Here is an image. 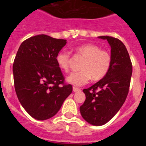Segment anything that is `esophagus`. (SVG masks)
I'll list each match as a JSON object with an SVG mask.
<instances>
[{
  "mask_svg": "<svg viewBox=\"0 0 146 146\" xmlns=\"http://www.w3.org/2000/svg\"><path fill=\"white\" fill-rule=\"evenodd\" d=\"M80 91V88H79L73 87V91H74V92H78V91Z\"/></svg>",
  "mask_w": 146,
  "mask_h": 146,
  "instance_id": "esophagus-1",
  "label": "esophagus"
}]
</instances>
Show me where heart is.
<instances>
[{
  "mask_svg": "<svg viewBox=\"0 0 146 146\" xmlns=\"http://www.w3.org/2000/svg\"><path fill=\"white\" fill-rule=\"evenodd\" d=\"M77 55L84 58L80 65V72L72 73L66 78L70 84L80 86L86 84L92 78L93 80H100L108 74L112 63L111 55L102 50L98 45L86 43L74 48ZM71 55L65 50H61L56 55V62L61 70L67 72L71 65Z\"/></svg>",
  "mask_w": 146,
  "mask_h": 146,
  "instance_id": "1",
  "label": "heart"
}]
</instances>
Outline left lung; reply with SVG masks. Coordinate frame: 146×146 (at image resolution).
<instances>
[{"instance_id": "obj_1", "label": "left lung", "mask_w": 146, "mask_h": 146, "mask_svg": "<svg viewBox=\"0 0 146 146\" xmlns=\"http://www.w3.org/2000/svg\"><path fill=\"white\" fill-rule=\"evenodd\" d=\"M99 38L106 39L111 47V66L104 78L83 90L86 100L80 108L82 118L94 126L105 124L118 113L128 95L132 74L129 55L123 42L108 36Z\"/></svg>"}]
</instances>
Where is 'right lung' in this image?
Here are the masks:
<instances>
[{
  "mask_svg": "<svg viewBox=\"0 0 146 146\" xmlns=\"http://www.w3.org/2000/svg\"><path fill=\"white\" fill-rule=\"evenodd\" d=\"M66 44L47 35L34 36L20 46L13 64L17 96L33 118L44 121L58 112L72 92L56 62V55Z\"/></svg>",
  "mask_w": 146,
  "mask_h": 146,
  "instance_id": "1",
  "label": "right lung"
}]
</instances>
